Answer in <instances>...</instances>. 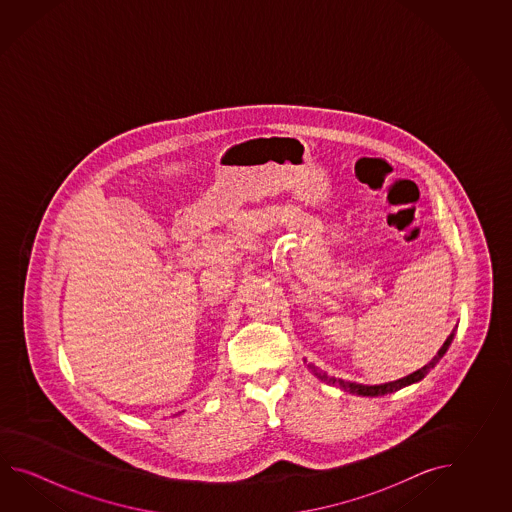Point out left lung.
Here are the masks:
<instances>
[{"instance_id": "obj_1", "label": "left lung", "mask_w": 512, "mask_h": 512, "mask_svg": "<svg viewBox=\"0 0 512 512\" xmlns=\"http://www.w3.org/2000/svg\"><path fill=\"white\" fill-rule=\"evenodd\" d=\"M452 340H454V333H450V337L446 338L445 344L441 346V349L437 351V355H435L434 359L430 360L426 366H423L421 370L410 373L408 377L399 379V381L384 382V384L368 386V384H357V382L342 381V379H338L337 381V379H333V377H327L326 373H322V371L318 370L313 364H309V370L313 371L320 381H326L329 382V384H337V386H340V390H344V392L357 393V395H362V397H379V395H386V393L397 392V390H401L404 386H410V384H414V382L425 379L426 373L432 370L439 360L443 359V355H445L448 346L452 344Z\"/></svg>"}]
</instances>
